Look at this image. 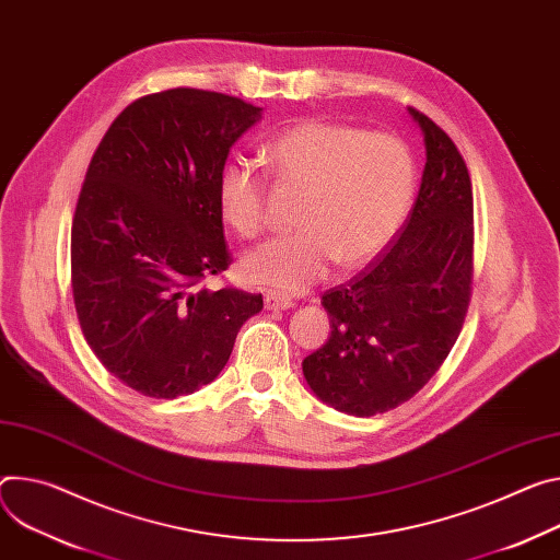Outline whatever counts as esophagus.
I'll use <instances>...</instances> for the list:
<instances>
[{
	"mask_svg": "<svg viewBox=\"0 0 560 560\" xmlns=\"http://www.w3.org/2000/svg\"><path fill=\"white\" fill-rule=\"evenodd\" d=\"M264 303H266L268 311H288V308H292V299L285 296V294H279V292H268L264 296Z\"/></svg>",
	"mask_w": 560,
	"mask_h": 560,
	"instance_id": "obj_1",
	"label": "esophagus"
}]
</instances>
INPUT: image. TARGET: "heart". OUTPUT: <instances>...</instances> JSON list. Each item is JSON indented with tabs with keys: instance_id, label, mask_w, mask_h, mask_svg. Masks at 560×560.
Segmentation results:
<instances>
[{
	"instance_id": "1",
	"label": "heart",
	"mask_w": 560,
	"mask_h": 560,
	"mask_svg": "<svg viewBox=\"0 0 560 560\" xmlns=\"http://www.w3.org/2000/svg\"><path fill=\"white\" fill-rule=\"evenodd\" d=\"M283 187L301 191L296 232L249 252L241 275L257 285L306 290L341 268L369 264L390 243L411 206L416 163L409 147L382 131L303 120L264 149ZM266 180L247 161H232L219 178V210L243 238L264 230Z\"/></svg>"
}]
</instances>
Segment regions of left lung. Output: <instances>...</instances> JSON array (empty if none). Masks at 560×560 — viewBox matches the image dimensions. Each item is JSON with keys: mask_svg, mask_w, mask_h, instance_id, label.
<instances>
[{"mask_svg": "<svg viewBox=\"0 0 560 560\" xmlns=\"http://www.w3.org/2000/svg\"><path fill=\"white\" fill-rule=\"evenodd\" d=\"M427 165L397 236L350 281L324 292L328 341L303 377L332 409L371 418L411 399L451 352L471 299L474 191L453 140L409 107Z\"/></svg>", "mask_w": 560, "mask_h": 560, "instance_id": "left-lung-1", "label": "left lung"}]
</instances>
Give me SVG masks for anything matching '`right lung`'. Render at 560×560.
<instances>
[{"instance_id": "right-lung-1", "label": "right lung", "mask_w": 560, "mask_h": 560, "mask_svg": "<svg viewBox=\"0 0 560 560\" xmlns=\"http://www.w3.org/2000/svg\"><path fill=\"white\" fill-rule=\"evenodd\" d=\"M261 118L241 97L167 89L138 97L100 140L71 228V288L86 343L129 388L156 399L217 380L264 296L210 290L230 266L219 178Z\"/></svg>"}]
</instances>
